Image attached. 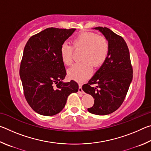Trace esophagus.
<instances>
[{"instance_id":"esophagus-1","label":"esophagus","mask_w":151,"mask_h":151,"mask_svg":"<svg viewBox=\"0 0 151 151\" xmlns=\"http://www.w3.org/2000/svg\"><path fill=\"white\" fill-rule=\"evenodd\" d=\"M82 84L81 83H78V86H79V88H78V93H83V89H82Z\"/></svg>"}]
</instances>
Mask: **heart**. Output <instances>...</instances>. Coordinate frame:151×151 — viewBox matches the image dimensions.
Masks as SVG:
<instances>
[{"label": "heart", "instance_id": "obj_1", "mask_svg": "<svg viewBox=\"0 0 151 151\" xmlns=\"http://www.w3.org/2000/svg\"><path fill=\"white\" fill-rule=\"evenodd\" d=\"M76 50H83L81 60L68 70V75L76 81H83L90 77L93 72V66H101L104 63L109 53V43L104 36L94 32H83L73 40ZM60 58L65 65L70 66L74 61L73 48L64 43L60 48Z\"/></svg>", "mask_w": 151, "mask_h": 151}]
</instances>
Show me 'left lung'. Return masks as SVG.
Segmentation results:
<instances>
[{
  "mask_svg": "<svg viewBox=\"0 0 151 151\" xmlns=\"http://www.w3.org/2000/svg\"><path fill=\"white\" fill-rule=\"evenodd\" d=\"M94 29L108 40L109 53L100 68L82 88L94 99L93 106L88 111L96 115H106L116 111L123 103L132 80V67L123 38L106 27Z\"/></svg>",
  "mask_w": 151,
  "mask_h": 151,
  "instance_id": "obj_1",
  "label": "left lung"
}]
</instances>
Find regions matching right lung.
<instances>
[{
  "label": "right lung",
  "mask_w": 151,
  "mask_h": 151,
  "mask_svg": "<svg viewBox=\"0 0 151 151\" xmlns=\"http://www.w3.org/2000/svg\"><path fill=\"white\" fill-rule=\"evenodd\" d=\"M75 29L48 28L32 36L24 48L20 76L25 99L41 115L53 116L65 107L68 95L76 93L78 85L66 75L60 58V48Z\"/></svg>",
  "instance_id": "add662e5"
}]
</instances>
